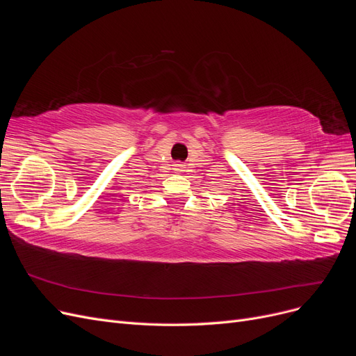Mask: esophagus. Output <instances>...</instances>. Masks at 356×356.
Segmentation results:
<instances>
[{
    "mask_svg": "<svg viewBox=\"0 0 356 356\" xmlns=\"http://www.w3.org/2000/svg\"><path fill=\"white\" fill-rule=\"evenodd\" d=\"M174 166H175V169H177V170H182V169H184V165L179 163V161H178V163H175Z\"/></svg>",
    "mask_w": 356,
    "mask_h": 356,
    "instance_id": "1",
    "label": "esophagus"
}]
</instances>
